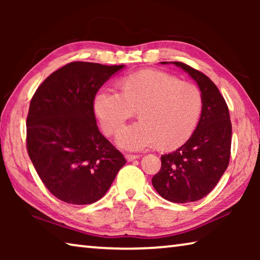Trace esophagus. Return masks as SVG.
Segmentation results:
<instances>
[{
    "label": "esophagus",
    "instance_id": "obj_1",
    "mask_svg": "<svg viewBox=\"0 0 260 260\" xmlns=\"http://www.w3.org/2000/svg\"><path fill=\"white\" fill-rule=\"evenodd\" d=\"M125 157H126V160L127 161H133V160L139 159V158H140V156H138V155H131V153H127Z\"/></svg>",
    "mask_w": 260,
    "mask_h": 260
}]
</instances>
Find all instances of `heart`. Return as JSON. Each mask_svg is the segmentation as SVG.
<instances>
[{
  "label": "heart",
  "instance_id": "heart-1",
  "mask_svg": "<svg viewBox=\"0 0 260 260\" xmlns=\"http://www.w3.org/2000/svg\"><path fill=\"white\" fill-rule=\"evenodd\" d=\"M122 90L102 88L93 109L107 134H114L140 109L141 120L125 126L117 136L118 146L139 151L155 146L180 147L199 124L203 100L196 86L172 74L143 70L122 80Z\"/></svg>",
  "mask_w": 260,
  "mask_h": 260
}]
</instances>
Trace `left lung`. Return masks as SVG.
Segmentation results:
<instances>
[{
  "label": "left lung",
  "instance_id": "left-lung-1",
  "mask_svg": "<svg viewBox=\"0 0 260 260\" xmlns=\"http://www.w3.org/2000/svg\"><path fill=\"white\" fill-rule=\"evenodd\" d=\"M160 64H174L188 73L200 88L203 107L199 124L187 142L160 157L161 169L152 178V186L162 199L173 203L196 202L217 186L230 162V112L218 87L205 74L181 61Z\"/></svg>",
  "mask_w": 260,
  "mask_h": 260
}]
</instances>
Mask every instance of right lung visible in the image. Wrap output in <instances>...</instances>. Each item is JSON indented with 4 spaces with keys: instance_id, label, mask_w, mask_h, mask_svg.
Masks as SVG:
<instances>
[{
    "instance_id": "obj_1",
    "label": "right lung",
    "mask_w": 260,
    "mask_h": 260,
    "mask_svg": "<svg viewBox=\"0 0 260 260\" xmlns=\"http://www.w3.org/2000/svg\"><path fill=\"white\" fill-rule=\"evenodd\" d=\"M125 65L72 61L51 73L30 100L27 151L52 195L70 204H91L107 193L125 157L101 134L93 101Z\"/></svg>"
}]
</instances>
